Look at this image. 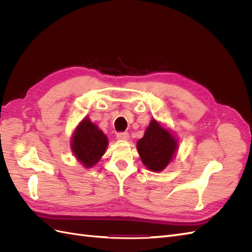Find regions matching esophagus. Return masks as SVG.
I'll list each match as a JSON object with an SVG mask.
<instances>
[{
  "label": "esophagus",
  "instance_id": "34e87169",
  "mask_svg": "<svg viewBox=\"0 0 252 252\" xmlns=\"http://www.w3.org/2000/svg\"><path fill=\"white\" fill-rule=\"evenodd\" d=\"M117 138L122 141H128L129 138H130V135H129L128 132H120L117 134Z\"/></svg>",
  "mask_w": 252,
  "mask_h": 252
}]
</instances>
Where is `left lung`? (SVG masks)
I'll list each match as a JSON object with an SVG mask.
<instances>
[{
  "instance_id": "8db88e82",
  "label": "left lung",
  "mask_w": 252,
  "mask_h": 252,
  "mask_svg": "<svg viewBox=\"0 0 252 252\" xmlns=\"http://www.w3.org/2000/svg\"><path fill=\"white\" fill-rule=\"evenodd\" d=\"M143 164L152 172H161L175 158L179 140L174 133L156 119L150 121L144 136L136 143Z\"/></svg>"
}]
</instances>
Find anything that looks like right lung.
<instances>
[{
    "instance_id": "right-lung-1",
    "label": "right lung",
    "mask_w": 252,
    "mask_h": 252,
    "mask_svg": "<svg viewBox=\"0 0 252 252\" xmlns=\"http://www.w3.org/2000/svg\"><path fill=\"white\" fill-rule=\"evenodd\" d=\"M107 146V136L88 117L84 118L74 128L70 148L75 158L85 168H91L97 164Z\"/></svg>"
}]
</instances>
